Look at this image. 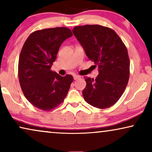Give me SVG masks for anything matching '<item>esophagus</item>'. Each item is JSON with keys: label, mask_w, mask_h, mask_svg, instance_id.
<instances>
[{"label": "esophagus", "mask_w": 152, "mask_h": 152, "mask_svg": "<svg viewBox=\"0 0 152 152\" xmlns=\"http://www.w3.org/2000/svg\"><path fill=\"white\" fill-rule=\"evenodd\" d=\"M80 77L78 76V75H74V76H73V78H74L75 80H77V79H79Z\"/></svg>", "instance_id": "1"}]
</instances>
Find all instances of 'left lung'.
<instances>
[{"instance_id": "obj_1", "label": "left lung", "mask_w": 152, "mask_h": 152, "mask_svg": "<svg viewBox=\"0 0 152 152\" xmlns=\"http://www.w3.org/2000/svg\"><path fill=\"white\" fill-rule=\"evenodd\" d=\"M72 32L88 59L98 66L96 78L84 77L85 101L98 109L111 107L123 94L129 78L130 62L125 45L115 31L99 25L76 26Z\"/></svg>"}]
</instances>
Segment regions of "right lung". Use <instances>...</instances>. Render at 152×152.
<instances>
[{"mask_svg": "<svg viewBox=\"0 0 152 152\" xmlns=\"http://www.w3.org/2000/svg\"><path fill=\"white\" fill-rule=\"evenodd\" d=\"M64 27L37 30L24 43L18 59V80L27 99L37 109L50 111L63 102L73 77L51 70L61 43L72 37Z\"/></svg>", "mask_w": 152, "mask_h": 152, "instance_id": "obj_1", "label": "right lung"}]
</instances>
